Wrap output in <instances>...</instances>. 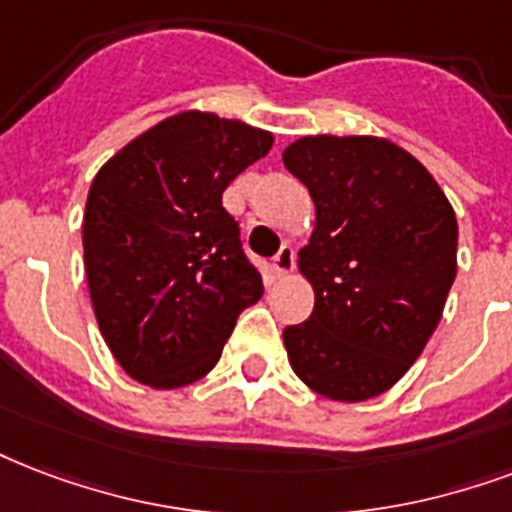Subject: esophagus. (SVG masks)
I'll use <instances>...</instances> for the list:
<instances>
[{
    "label": "esophagus",
    "instance_id": "esophagus-1",
    "mask_svg": "<svg viewBox=\"0 0 512 512\" xmlns=\"http://www.w3.org/2000/svg\"><path fill=\"white\" fill-rule=\"evenodd\" d=\"M292 265H295V249H292L290 244H284V247L276 252V257H273L271 268L276 276H287V273L292 271Z\"/></svg>",
    "mask_w": 512,
    "mask_h": 512
}]
</instances>
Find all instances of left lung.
Segmentation results:
<instances>
[{"instance_id": "obj_1", "label": "left lung", "mask_w": 512, "mask_h": 512, "mask_svg": "<svg viewBox=\"0 0 512 512\" xmlns=\"http://www.w3.org/2000/svg\"><path fill=\"white\" fill-rule=\"evenodd\" d=\"M284 166L317 206L298 260L314 311L284 327L290 365L322 397L370 400L438 327L456 276L454 209L411 152L376 136H303Z\"/></svg>"}]
</instances>
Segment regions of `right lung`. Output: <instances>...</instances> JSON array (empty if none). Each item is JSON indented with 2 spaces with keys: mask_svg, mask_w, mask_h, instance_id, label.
<instances>
[{
  "mask_svg": "<svg viewBox=\"0 0 512 512\" xmlns=\"http://www.w3.org/2000/svg\"><path fill=\"white\" fill-rule=\"evenodd\" d=\"M273 136L209 112L163 120L109 158L88 193L85 276L120 368L177 389L204 378L263 276L222 193Z\"/></svg>",
  "mask_w": 512,
  "mask_h": 512,
  "instance_id": "add662e5",
  "label": "right lung"
}]
</instances>
